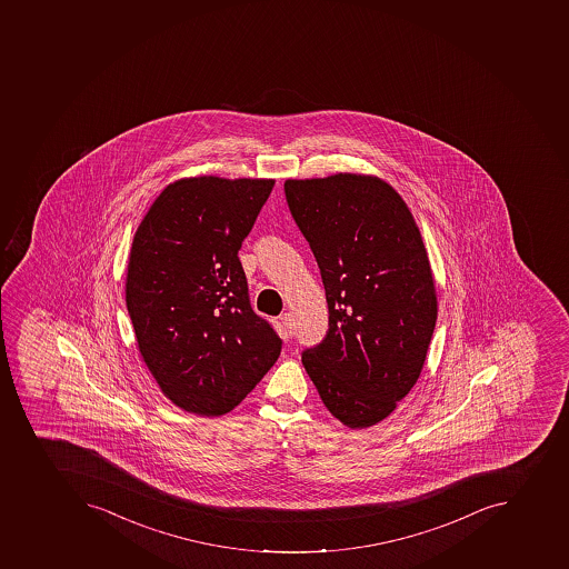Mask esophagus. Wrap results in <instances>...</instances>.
<instances>
[{
	"label": "esophagus",
	"instance_id": "1",
	"mask_svg": "<svg viewBox=\"0 0 569 569\" xmlns=\"http://www.w3.org/2000/svg\"><path fill=\"white\" fill-rule=\"evenodd\" d=\"M281 323L282 327H284V331L288 332V335H293L296 332V323H293V317H291L290 313L281 315Z\"/></svg>",
	"mask_w": 569,
	"mask_h": 569
}]
</instances>
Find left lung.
I'll use <instances>...</instances> for the list:
<instances>
[{"label": "left lung", "mask_w": 569, "mask_h": 569, "mask_svg": "<svg viewBox=\"0 0 569 569\" xmlns=\"http://www.w3.org/2000/svg\"><path fill=\"white\" fill-rule=\"evenodd\" d=\"M322 273L329 331L302 365L332 417L367 429L417 385L438 318L420 229L391 184L340 174L284 181Z\"/></svg>", "instance_id": "obj_1"}]
</instances>
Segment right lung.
I'll return each instance as SVG.
<instances>
[{
	"instance_id": "right-lung-1",
	"label": "right lung",
	"mask_w": 569,
	"mask_h": 569,
	"mask_svg": "<svg viewBox=\"0 0 569 569\" xmlns=\"http://www.w3.org/2000/svg\"><path fill=\"white\" fill-rule=\"evenodd\" d=\"M272 187L178 179L131 243L126 306L143 362L170 402L199 417L237 408L281 353V338L252 311L238 260Z\"/></svg>"
}]
</instances>
